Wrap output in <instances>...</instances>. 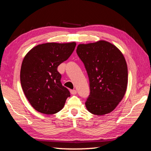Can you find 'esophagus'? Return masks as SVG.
I'll use <instances>...</instances> for the list:
<instances>
[{
  "mask_svg": "<svg viewBox=\"0 0 151 151\" xmlns=\"http://www.w3.org/2000/svg\"><path fill=\"white\" fill-rule=\"evenodd\" d=\"M70 93L72 94H76V93H77V92H76V90H71L70 91Z\"/></svg>",
  "mask_w": 151,
  "mask_h": 151,
  "instance_id": "obj_1",
  "label": "esophagus"
}]
</instances>
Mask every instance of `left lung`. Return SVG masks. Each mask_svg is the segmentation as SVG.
I'll return each instance as SVG.
<instances>
[{"label": "left lung", "instance_id": "left-lung-1", "mask_svg": "<svg viewBox=\"0 0 151 151\" xmlns=\"http://www.w3.org/2000/svg\"><path fill=\"white\" fill-rule=\"evenodd\" d=\"M76 53L88 74L90 94L85 105L91 113H110L126 93L128 69L123 55L118 48L105 40L80 44Z\"/></svg>", "mask_w": 151, "mask_h": 151}]
</instances>
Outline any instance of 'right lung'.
Returning <instances> with one entry per match:
<instances>
[{
  "instance_id": "obj_1",
  "label": "right lung",
  "mask_w": 151,
  "mask_h": 151,
  "mask_svg": "<svg viewBox=\"0 0 151 151\" xmlns=\"http://www.w3.org/2000/svg\"><path fill=\"white\" fill-rule=\"evenodd\" d=\"M76 42H48L32 48L25 56L20 69V83L30 104L46 114L59 112L70 92L62 85L58 65L70 57Z\"/></svg>"
}]
</instances>
